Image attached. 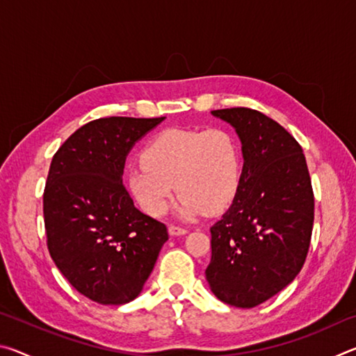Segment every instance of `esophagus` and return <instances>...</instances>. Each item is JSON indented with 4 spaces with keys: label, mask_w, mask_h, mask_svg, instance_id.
Listing matches in <instances>:
<instances>
[{
    "label": "esophagus",
    "mask_w": 356,
    "mask_h": 356,
    "mask_svg": "<svg viewBox=\"0 0 356 356\" xmlns=\"http://www.w3.org/2000/svg\"><path fill=\"white\" fill-rule=\"evenodd\" d=\"M168 232H170V236H185L186 232V229L185 227H180V226H174V225H171L170 227H168Z\"/></svg>",
    "instance_id": "1"
}]
</instances>
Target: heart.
Segmentation results:
<instances>
[{
	"label": "heart",
	"instance_id": "1",
	"mask_svg": "<svg viewBox=\"0 0 356 356\" xmlns=\"http://www.w3.org/2000/svg\"><path fill=\"white\" fill-rule=\"evenodd\" d=\"M141 160L129 168L125 184L154 218L168 212L176 188L182 218L221 212L236 197L242 177L237 140L225 129L165 130L146 144Z\"/></svg>",
	"mask_w": 356,
	"mask_h": 356
}]
</instances>
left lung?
<instances>
[{
    "mask_svg": "<svg viewBox=\"0 0 356 356\" xmlns=\"http://www.w3.org/2000/svg\"><path fill=\"white\" fill-rule=\"evenodd\" d=\"M236 130L243 170L237 195L210 227V291L222 303L254 308L291 284L303 267L314 195L303 149L278 122L250 108L215 110Z\"/></svg>",
    "mask_w": 356,
    "mask_h": 356,
    "instance_id": "1",
    "label": "left lung"
}]
</instances>
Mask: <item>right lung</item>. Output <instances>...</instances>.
Returning <instances> with one entry per match:
<instances>
[{"label":"right lung","mask_w":356,"mask_h":356,"mask_svg":"<svg viewBox=\"0 0 356 356\" xmlns=\"http://www.w3.org/2000/svg\"><path fill=\"white\" fill-rule=\"evenodd\" d=\"M163 120H92L51 160L44 191L48 251L65 280L95 303L135 300L168 240L163 222L138 210L122 185L131 147Z\"/></svg>","instance_id":"add662e5"}]
</instances>
